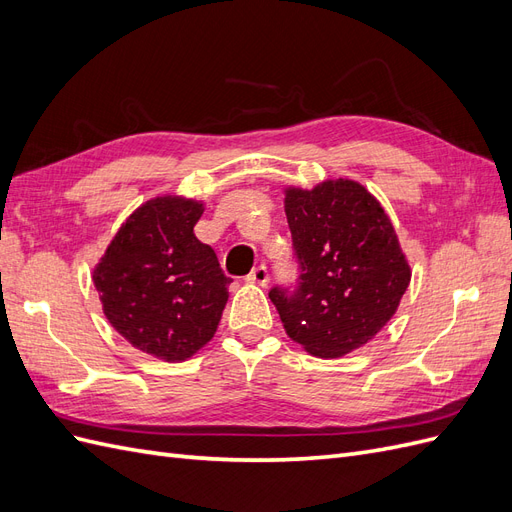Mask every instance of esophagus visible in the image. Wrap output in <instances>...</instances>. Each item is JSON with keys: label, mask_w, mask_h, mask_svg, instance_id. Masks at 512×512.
I'll return each mask as SVG.
<instances>
[{"label": "esophagus", "mask_w": 512, "mask_h": 512, "mask_svg": "<svg viewBox=\"0 0 512 512\" xmlns=\"http://www.w3.org/2000/svg\"><path fill=\"white\" fill-rule=\"evenodd\" d=\"M247 282L258 284V286H267V282H269V269H267V265L254 267L250 271V275H247Z\"/></svg>", "instance_id": "1"}]
</instances>
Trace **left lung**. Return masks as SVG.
Listing matches in <instances>:
<instances>
[{"mask_svg":"<svg viewBox=\"0 0 512 512\" xmlns=\"http://www.w3.org/2000/svg\"><path fill=\"white\" fill-rule=\"evenodd\" d=\"M286 218L299 277L269 290L286 333L320 359L361 348L410 284L389 215L363 185L339 179L288 190Z\"/></svg>","mask_w":512,"mask_h":512,"instance_id":"8db88e82","label":"left lung"}]
</instances>
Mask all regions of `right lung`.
I'll list each match as a JSON object with an SVG mask.
<instances>
[{
  "instance_id": "right-lung-1",
  "label": "right lung",
  "mask_w": 512,
  "mask_h": 512,
  "mask_svg": "<svg viewBox=\"0 0 512 512\" xmlns=\"http://www.w3.org/2000/svg\"><path fill=\"white\" fill-rule=\"evenodd\" d=\"M203 205L153 198L119 228L94 271L108 322L147 354L185 361L213 337L230 277L194 226Z\"/></svg>"
}]
</instances>
